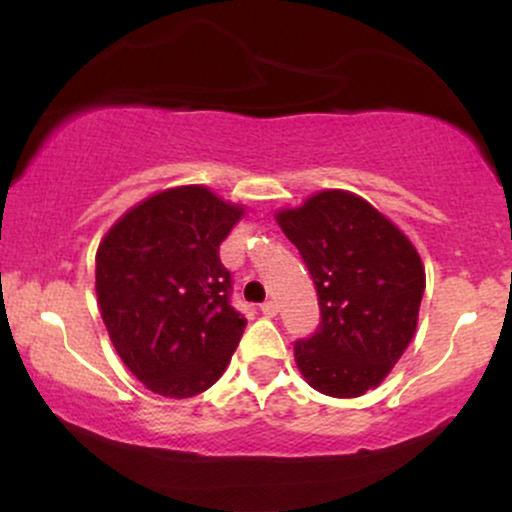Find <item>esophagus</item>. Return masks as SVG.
Here are the masks:
<instances>
[{
    "label": "esophagus",
    "instance_id": "1",
    "mask_svg": "<svg viewBox=\"0 0 512 512\" xmlns=\"http://www.w3.org/2000/svg\"><path fill=\"white\" fill-rule=\"evenodd\" d=\"M260 310H262L264 317H274L276 313H279V308H276L274 301H264V303L260 305Z\"/></svg>",
    "mask_w": 512,
    "mask_h": 512
}]
</instances>
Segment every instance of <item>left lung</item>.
<instances>
[{"label": "left lung", "instance_id": "obj_1", "mask_svg": "<svg viewBox=\"0 0 512 512\" xmlns=\"http://www.w3.org/2000/svg\"><path fill=\"white\" fill-rule=\"evenodd\" d=\"M276 223L315 281L320 325L293 346L310 387L358 397L387 378L419 320L426 272L411 240L366 199L322 190Z\"/></svg>", "mask_w": 512, "mask_h": 512}]
</instances>
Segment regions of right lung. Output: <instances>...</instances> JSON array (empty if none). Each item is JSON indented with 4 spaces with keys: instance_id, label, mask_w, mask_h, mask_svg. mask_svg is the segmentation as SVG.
<instances>
[{
    "instance_id": "add662e5",
    "label": "right lung",
    "mask_w": 512,
    "mask_h": 512,
    "mask_svg": "<svg viewBox=\"0 0 512 512\" xmlns=\"http://www.w3.org/2000/svg\"><path fill=\"white\" fill-rule=\"evenodd\" d=\"M245 209L209 187L151 195L105 233L96 252V293L105 330L134 378L185 399L221 378L243 337L231 272L219 245Z\"/></svg>"
}]
</instances>
